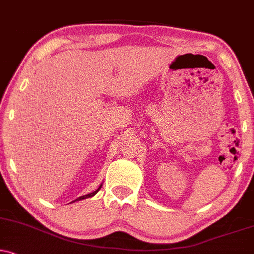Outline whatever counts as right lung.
<instances>
[{
  "instance_id": "obj_1",
  "label": "right lung",
  "mask_w": 254,
  "mask_h": 254,
  "mask_svg": "<svg viewBox=\"0 0 254 254\" xmlns=\"http://www.w3.org/2000/svg\"><path fill=\"white\" fill-rule=\"evenodd\" d=\"M101 186H102V185H100V186H99V189H98V190H95V192H93V193H90V194H87V195L80 196V198H77L76 200H74V201H80V200H83V199H87V198H92V196H94V195H95V194H96V193H98V192H99V190H100V189H101Z\"/></svg>"
}]
</instances>
